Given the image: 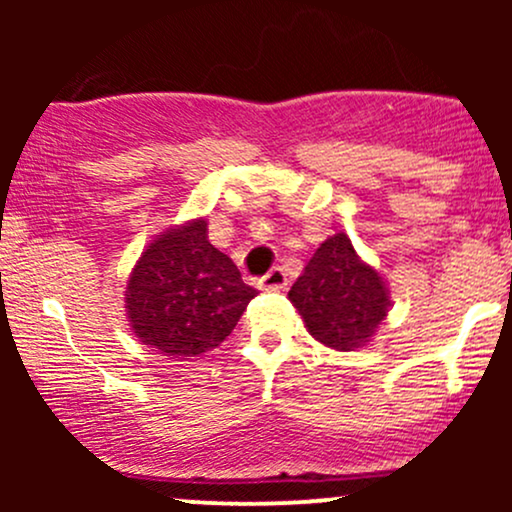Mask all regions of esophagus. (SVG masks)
<instances>
[{
	"label": "esophagus",
	"mask_w": 512,
	"mask_h": 512,
	"mask_svg": "<svg viewBox=\"0 0 512 512\" xmlns=\"http://www.w3.org/2000/svg\"><path fill=\"white\" fill-rule=\"evenodd\" d=\"M260 286L264 291H279V289H284L286 286V272L281 267H274V269H269L267 274L262 276L260 279Z\"/></svg>",
	"instance_id": "esophagus-1"
}]
</instances>
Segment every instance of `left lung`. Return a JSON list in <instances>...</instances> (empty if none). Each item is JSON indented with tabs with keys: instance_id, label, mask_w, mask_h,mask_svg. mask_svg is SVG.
<instances>
[{
	"instance_id": "left-lung-1",
	"label": "left lung",
	"mask_w": 512,
	"mask_h": 512,
	"mask_svg": "<svg viewBox=\"0 0 512 512\" xmlns=\"http://www.w3.org/2000/svg\"><path fill=\"white\" fill-rule=\"evenodd\" d=\"M289 298L317 342L337 351L370 342L390 308L385 281L358 260L346 233L327 238L315 250Z\"/></svg>"
}]
</instances>
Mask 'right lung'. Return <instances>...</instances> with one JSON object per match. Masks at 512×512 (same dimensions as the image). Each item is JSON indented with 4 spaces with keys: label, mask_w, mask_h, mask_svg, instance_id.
<instances>
[{
    "label": "right lung",
    "mask_w": 512,
    "mask_h": 512,
    "mask_svg": "<svg viewBox=\"0 0 512 512\" xmlns=\"http://www.w3.org/2000/svg\"><path fill=\"white\" fill-rule=\"evenodd\" d=\"M255 296L197 219L142 252L127 284V317L142 344L175 358L199 356L233 332Z\"/></svg>",
    "instance_id": "obj_1"
}]
</instances>
